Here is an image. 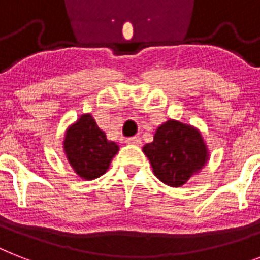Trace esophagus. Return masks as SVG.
<instances>
[{"mask_svg":"<svg viewBox=\"0 0 260 260\" xmlns=\"http://www.w3.org/2000/svg\"><path fill=\"white\" fill-rule=\"evenodd\" d=\"M126 144H134V146H140L142 144V140L138 136H134V138H128L125 139Z\"/></svg>","mask_w":260,"mask_h":260,"instance_id":"obj_1","label":"esophagus"}]
</instances>
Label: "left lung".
<instances>
[{"instance_id": "left-lung-1", "label": "left lung", "mask_w": 260, "mask_h": 260, "mask_svg": "<svg viewBox=\"0 0 260 260\" xmlns=\"http://www.w3.org/2000/svg\"><path fill=\"white\" fill-rule=\"evenodd\" d=\"M143 152L156 178L171 187L185 185L209 159L200 131L177 120L158 126L154 140L143 147Z\"/></svg>"}]
</instances>
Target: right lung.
<instances>
[{
    "label": "right lung",
    "mask_w": 260,
    "mask_h": 260,
    "mask_svg": "<svg viewBox=\"0 0 260 260\" xmlns=\"http://www.w3.org/2000/svg\"><path fill=\"white\" fill-rule=\"evenodd\" d=\"M63 150L78 177L91 181L106 173L118 146L106 139L93 116L86 113L67 128Z\"/></svg>",
    "instance_id": "add662e5"
}]
</instances>
